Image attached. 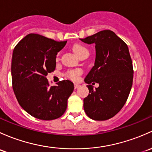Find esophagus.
<instances>
[{
	"mask_svg": "<svg viewBox=\"0 0 152 152\" xmlns=\"http://www.w3.org/2000/svg\"><path fill=\"white\" fill-rule=\"evenodd\" d=\"M80 86V85L79 83H75V88H79Z\"/></svg>",
	"mask_w": 152,
	"mask_h": 152,
	"instance_id": "34e87169",
	"label": "esophagus"
}]
</instances>
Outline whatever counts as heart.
Returning <instances> with one entry per match:
<instances>
[{
  "label": "heart",
  "instance_id": "b5f03b06",
  "mask_svg": "<svg viewBox=\"0 0 152 152\" xmlns=\"http://www.w3.org/2000/svg\"><path fill=\"white\" fill-rule=\"evenodd\" d=\"M73 51L78 56V57H80L82 55H83L84 53H88V50L86 47L83 46V45H79V44H76L73 46L72 48ZM81 74V70L80 69H75V70H70L68 72L66 73V76L68 77H69L72 80H77L78 77Z\"/></svg>",
  "mask_w": 152,
  "mask_h": 152
}]
</instances>
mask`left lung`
<instances>
[{
  "instance_id": "obj_1",
  "label": "left lung",
  "mask_w": 152,
  "mask_h": 152,
  "mask_svg": "<svg viewBox=\"0 0 152 152\" xmlns=\"http://www.w3.org/2000/svg\"><path fill=\"white\" fill-rule=\"evenodd\" d=\"M95 44L94 66L85 78L89 90L83 107L89 118L104 121L116 115L126 103L133 80V67L126 44L113 31L104 30L85 39ZM94 82L99 87L94 90Z\"/></svg>"
}]
</instances>
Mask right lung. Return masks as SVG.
<instances>
[{
    "label": "right lung",
    "mask_w": 152,
    "mask_h": 152,
    "mask_svg": "<svg viewBox=\"0 0 152 152\" xmlns=\"http://www.w3.org/2000/svg\"><path fill=\"white\" fill-rule=\"evenodd\" d=\"M67 41L57 42L30 34L15 46L12 54V88L20 105L41 120L56 119L66 110L67 99L74 90L68 80L50 86L46 76L56 66V55Z\"/></svg>",
    "instance_id": "right-lung-1"
}]
</instances>
